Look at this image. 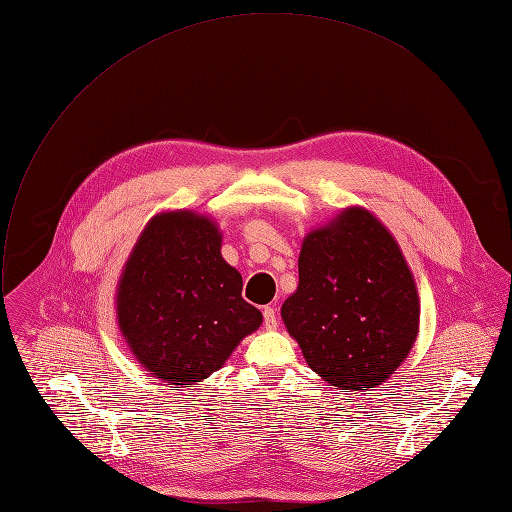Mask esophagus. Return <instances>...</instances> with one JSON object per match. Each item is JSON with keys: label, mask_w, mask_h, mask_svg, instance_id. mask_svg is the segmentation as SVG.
I'll list each match as a JSON object with an SVG mask.
<instances>
[{"label": "esophagus", "mask_w": 512, "mask_h": 512, "mask_svg": "<svg viewBox=\"0 0 512 512\" xmlns=\"http://www.w3.org/2000/svg\"><path fill=\"white\" fill-rule=\"evenodd\" d=\"M263 326H265V330H275L277 328V316H275V310L271 306L263 308Z\"/></svg>", "instance_id": "34e87169"}]
</instances>
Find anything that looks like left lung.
<instances>
[{
	"label": "left lung",
	"mask_w": 512,
	"mask_h": 512,
	"mask_svg": "<svg viewBox=\"0 0 512 512\" xmlns=\"http://www.w3.org/2000/svg\"><path fill=\"white\" fill-rule=\"evenodd\" d=\"M298 269L281 318L310 369L348 391L385 383L419 330L417 289L389 231L369 210L348 208L306 237Z\"/></svg>",
	"instance_id": "8db88e82"
}]
</instances>
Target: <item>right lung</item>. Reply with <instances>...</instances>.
<instances>
[{
  "instance_id": "add662e5",
  "label": "right lung",
  "mask_w": 512,
  "mask_h": 512,
  "mask_svg": "<svg viewBox=\"0 0 512 512\" xmlns=\"http://www.w3.org/2000/svg\"><path fill=\"white\" fill-rule=\"evenodd\" d=\"M241 291V273L223 259L212 221L184 210L158 214L121 275L119 328L150 375L194 385L259 328L261 312Z\"/></svg>"
}]
</instances>
